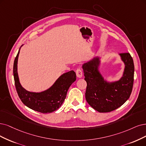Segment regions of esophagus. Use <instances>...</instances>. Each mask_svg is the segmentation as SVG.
Returning <instances> with one entry per match:
<instances>
[{
	"label": "esophagus",
	"instance_id": "34e87169",
	"mask_svg": "<svg viewBox=\"0 0 146 146\" xmlns=\"http://www.w3.org/2000/svg\"><path fill=\"white\" fill-rule=\"evenodd\" d=\"M76 76L78 78H80L82 77V75H83V73H82V71L81 70H80V68H78L77 69L76 72Z\"/></svg>",
	"mask_w": 146,
	"mask_h": 146
}]
</instances>
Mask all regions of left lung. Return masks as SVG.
I'll return each mask as SVG.
<instances>
[{"label":"left lung","instance_id":"left-lung-1","mask_svg":"<svg viewBox=\"0 0 146 146\" xmlns=\"http://www.w3.org/2000/svg\"><path fill=\"white\" fill-rule=\"evenodd\" d=\"M125 68L120 79L108 81L100 70L101 56H97L82 64L85 80L87 84L85 99L88 104L99 112L114 111L123 105L132 93L134 64L130 53H120Z\"/></svg>","mask_w":146,"mask_h":146}]
</instances>
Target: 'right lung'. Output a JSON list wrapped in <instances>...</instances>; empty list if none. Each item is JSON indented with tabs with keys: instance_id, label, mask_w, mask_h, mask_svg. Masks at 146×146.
<instances>
[{
	"instance_id": "right-lung-1",
	"label": "right lung",
	"mask_w": 146,
	"mask_h": 146,
	"mask_svg": "<svg viewBox=\"0 0 146 146\" xmlns=\"http://www.w3.org/2000/svg\"><path fill=\"white\" fill-rule=\"evenodd\" d=\"M21 46L15 58L13 67L15 85L19 97L24 105L32 110L44 114L56 111L61 106L66 99L70 85L76 80V73L71 70L62 74L49 88L41 92L27 91L20 82L17 72L18 58Z\"/></svg>"
}]
</instances>
